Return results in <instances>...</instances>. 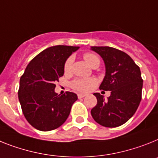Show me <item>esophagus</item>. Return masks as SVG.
<instances>
[{"label": "esophagus", "mask_w": 158, "mask_h": 158, "mask_svg": "<svg viewBox=\"0 0 158 158\" xmlns=\"http://www.w3.org/2000/svg\"><path fill=\"white\" fill-rule=\"evenodd\" d=\"M85 96H86L85 94H81V93L78 94V98H79V99H81V98L85 97Z\"/></svg>", "instance_id": "34e87169"}]
</instances>
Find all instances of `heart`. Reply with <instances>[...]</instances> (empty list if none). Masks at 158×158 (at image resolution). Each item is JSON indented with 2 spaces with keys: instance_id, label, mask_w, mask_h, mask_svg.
Returning a JSON list of instances; mask_svg holds the SVG:
<instances>
[{
  "instance_id": "obj_1",
  "label": "heart",
  "mask_w": 158,
  "mask_h": 158,
  "mask_svg": "<svg viewBox=\"0 0 158 158\" xmlns=\"http://www.w3.org/2000/svg\"><path fill=\"white\" fill-rule=\"evenodd\" d=\"M83 59L87 62V63L91 67L98 66L99 67V63H100V60H99V57L95 54L92 53H85L83 54ZM73 63V58L70 57L67 59V61L65 62L64 64V71L65 72H69L71 71V66ZM96 81L94 79H76L71 83V87L75 89L76 91H83V92H86L91 90L94 86L95 85Z\"/></svg>"
}]
</instances>
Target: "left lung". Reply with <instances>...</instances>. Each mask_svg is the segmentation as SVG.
Returning <instances> with one entry per match:
<instances>
[{
	"mask_svg": "<svg viewBox=\"0 0 158 158\" xmlns=\"http://www.w3.org/2000/svg\"><path fill=\"white\" fill-rule=\"evenodd\" d=\"M105 64V76L99 86L111 91L108 100L94 93L97 104L91 111L94 120L102 126L115 128L124 124L136 112L141 100L143 79L140 67L128 54L109 46H91Z\"/></svg>",
	"mask_w": 158,
	"mask_h": 158,
	"instance_id": "left-lung-1",
	"label": "left lung"
}]
</instances>
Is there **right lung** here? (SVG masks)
Instances as JSON below:
<instances>
[{"instance_id": "right-lung-1", "label": "right lung", "mask_w": 158, "mask_h": 158, "mask_svg": "<svg viewBox=\"0 0 158 158\" xmlns=\"http://www.w3.org/2000/svg\"><path fill=\"white\" fill-rule=\"evenodd\" d=\"M79 46H54L34 57L20 79L18 99L24 116L32 126L50 131L67 120L77 95L54 91L55 83L64 74V64Z\"/></svg>"}]
</instances>
